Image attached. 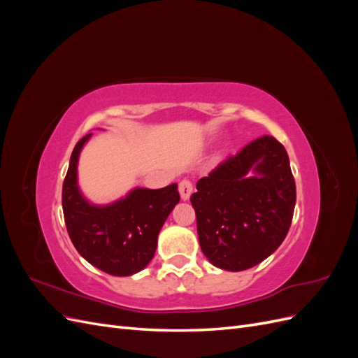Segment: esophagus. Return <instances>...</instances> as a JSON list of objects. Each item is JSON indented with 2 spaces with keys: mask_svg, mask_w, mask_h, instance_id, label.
<instances>
[{
  "mask_svg": "<svg viewBox=\"0 0 358 358\" xmlns=\"http://www.w3.org/2000/svg\"><path fill=\"white\" fill-rule=\"evenodd\" d=\"M179 194H180V199L183 201L189 200L191 194H192V183L189 180H187V179L180 180V183H179Z\"/></svg>",
  "mask_w": 358,
  "mask_h": 358,
  "instance_id": "1",
  "label": "esophagus"
}]
</instances>
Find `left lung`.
<instances>
[{
    "label": "left lung",
    "mask_w": 358,
    "mask_h": 358,
    "mask_svg": "<svg viewBox=\"0 0 358 358\" xmlns=\"http://www.w3.org/2000/svg\"><path fill=\"white\" fill-rule=\"evenodd\" d=\"M200 248L215 266L242 272L284 242L296 206L285 148L272 136L246 145L197 182L191 196Z\"/></svg>",
    "instance_id": "1"
}]
</instances>
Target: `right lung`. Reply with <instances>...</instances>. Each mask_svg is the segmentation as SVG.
Segmentation results:
<instances>
[{
  "mask_svg": "<svg viewBox=\"0 0 358 358\" xmlns=\"http://www.w3.org/2000/svg\"><path fill=\"white\" fill-rule=\"evenodd\" d=\"M91 136L86 134L73 149L62 185L64 220L86 262L113 276H131L154 258L161 227L180 200L178 185L134 188L109 204L88 201L78 183V162Z\"/></svg>",
  "mask_w": 358,
  "mask_h": 358,
  "instance_id": "1",
  "label": "right lung"
}]
</instances>
